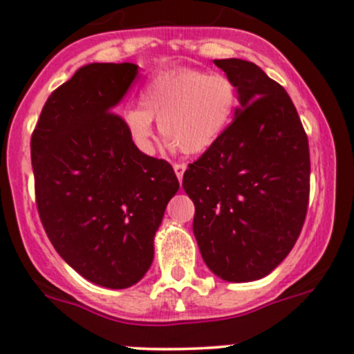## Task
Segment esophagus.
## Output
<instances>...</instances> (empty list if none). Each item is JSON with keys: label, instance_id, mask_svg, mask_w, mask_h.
Segmentation results:
<instances>
[{"label": "esophagus", "instance_id": "1", "mask_svg": "<svg viewBox=\"0 0 354 354\" xmlns=\"http://www.w3.org/2000/svg\"><path fill=\"white\" fill-rule=\"evenodd\" d=\"M185 169H187V167H185L184 163H176V165H174V170H176V176L178 178V182H180L182 177H184Z\"/></svg>", "mask_w": 354, "mask_h": 354}]
</instances>
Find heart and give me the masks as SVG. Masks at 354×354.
<instances>
[{
    "instance_id": "1",
    "label": "heart",
    "mask_w": 354,
    "mask_h": 354,
    "mask_svg": "<svg viewBox=\"0 0 354 354\" xmlns=\"http://www.w3.org/2000/svg\"><path fill=\"white\" fill-rule=\"evenodd\" d=\"M238 106L236 84L219 72L176 69L158 74L142 94V106L123 115L131 142L142 153L155 148L153 120L169 145L185 155L204 153L233 120Z\"/></svg>"
}]
</instances>
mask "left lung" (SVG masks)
Instances as JSON below:
<instances>
[{"mask_svg":"<svg viewBox=\"0 0 354 354\" xmlns=\"http://www.w3.org/2000/svg\"><path fill=\"white\" fill-rule=\"evenodd\" d=\"M236 84L239 108L221 138L185 170L194 236L227 282L263 279L297 241L309 204L310 158L290 96L253 62L214 60Z\"/></svg>","mask_w":354,"mask_h":354,"instance_id":"obj_1","label":"left lung"}]
</instances>
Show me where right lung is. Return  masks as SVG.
Listing matches in <instances>:
<instances>
[{
	"mask_svg": "<svg viewBox=\"0 0 354 354\" xmlns=\"http://www.w3.org/2000/svg\"><path fill=\"white\" fill-rule=\"evenodd\" d=\"M136 75L131 62L81 67L48 96L32 135L45 233L67 265L108 288L143 279L178 191L170 163L142 153L113 113Z\"/></svg>",
	"mask_w": 354,
	"mask_h": 354,
	"instance_id": "obj_1",
	"label": "right lung"
}]
</instances>
